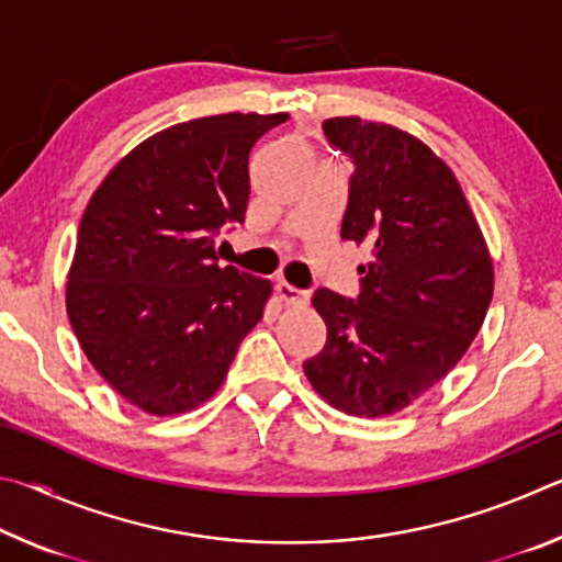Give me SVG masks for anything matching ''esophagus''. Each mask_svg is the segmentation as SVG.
<instances>
[{
	"instance_id": "obj_1",
	"label": "esophagus",
	"mask_w": 562,
	"mask_h": 562,
	"mask_svg": "<svg viewBox=\"0 0 562 562\" xmlns=\"http://www.w3.org/2000/svg\"><path fill=\"white\" fill-rule=\"evenodd\" d=\"M278 294L284 304H290V307H302V304H307V300H310L307 292L292 288V284H288V282L278 284Z\"/></svg>"
}]
</instances>
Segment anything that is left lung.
I'll return each mask as SVG.
<instances>
[{"label":"left lung","mask_w":562,"mask_h":562,"mask_svg":"<svg viewBox=\"0 0 562 562\" xmlns=\"http://www.w3.org/2000/svg\"><path fill=\"white\" fill-rule=\"evenodd\" d=\"M322 131L349 156L341 240L372 250L357 300L319 288L327 325L304 361L317 394L351 416H389L459 364L493 297V265L451 168L386 123L327 119Z\"/></svg>","instance_id":"8db88e82"}]
</instances>
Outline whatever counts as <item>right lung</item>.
<instances>
[{
    "label": "right lung",
    "mask_w": 562,
    "mask_h": 562,
    "mask_svg": "<svg viewBox=\"0 0 562 562\" xmlns=\"http://www.w3.org/2000/svg\"><path fill=\"white\" fill-rule=\"evenodd\" d=\"M288 113L193 119L136 146L83 211L66 312L93 369L156 416L211 398L262 319L270 282L221 268L223 225L245 223L250 150Z\"/></svg>",
    "instance_id": "right-lung-1"
}]
</instances>
